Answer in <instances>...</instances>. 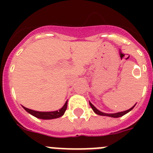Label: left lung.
I'll return each instance as SVG.
<instances>
[{
	"mask_svg": "<svg viewBox=\"0 0 153 153\" xmlns=\"http://www.w3.org/2000/svg\"><path fill=\"white\" fill-rule=\"evenodd\" d=\"M90 106H91V108L93 109V110L94 111V113H97V115H100V116H106V117H113V118H118V117H123V115L126 114L127 113H129V111H131L133 108H134L135 105L133 106H132V108H130V109H129L128 110H126V111H123V112H120V113H102V112L100 111V110H98V109H97V108L95 107V106H93V104L91 103V102H90Z\"/></svg>",
	"mask_w": 153,
	"mask_h": 153,
	"instance_id": "1",
	"label": "left lung"
}]
</instances>
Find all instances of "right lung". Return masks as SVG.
Listing matches in <instances>:
<instances>
[{
  "label": "right lung",
  "instance_id": "add662e5",
  "mask_svg": "<svg viewBox=\"0 0 153 153\" xmlns=\"http://www.w3.org/2000/svg\"><path fill=\"white\" fill-rule=\"evenodd\" d=\"M24 109L26 110L27 113L33 115V117H36L38 119H42V120H52V119H56L59 117H62L64 114L66 109L67 107V101L65 102L64 106L59 110L56 111H53V112H39V111H35V110H32V109H27V108L23 106Z\"/></svg>",
  "mask_w": 153,
  "mask_h": 153
}]
</instances>
